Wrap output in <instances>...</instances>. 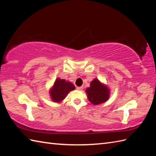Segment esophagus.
Returning a JSON list of instances; mask_svg holds the SVG:
<instances>
[{
  "label": "esophagus",
  "mask_w": 156,
  "mask_h": 156,
  "mask_svg": "<svg viewBox=\"0 0 156 156\" xmlns=\"http://www.w3.org/2000/svg\"><path fill=\"white\" fill-rule=\"evenodd\" d=\"M76 88L79 90H82L83 89V86H79V87H77Z\"/></svg>",
  "instance_id": "1"
}]
</instances>
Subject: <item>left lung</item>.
I'll list each match as a JSON object with an SVG mask.
<instances>
[{"mask_svg": "<svg viewBox=\"0 0 156 156\" xmlns=\"http://www.w3.org/2000/svg\"><path fill=\"white\" fill-rule=\"evenodd\" d=\"M88 99L93 105H98L106 102L109 99L110 91L107 85L95 78L90 82L89 88H86Z\"/></svg>", "mask_w": 156, "mask_h": 156, "instance_id": "left-lung-1", "label": "left lung"}]
</instances>
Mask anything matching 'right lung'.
Returning a JSON list of instances; mask_svg holds the SVG:
<instances>
[{"instance_id": "1", "label": "right lung", "mask_w": 156, "mask_h": 156, "mask_svg": "<svg viewBox=\"0 0 156 156\" xmlns=\"http://www.w3.org/2000/svg\"><path fill=\"white\" fill-rule=\"evenodd\" d=\"M74 89L75 86L72 82L57 78L50 89V96L54 102L60 103L65 99L68 93Z\"/></svg>"}]
</instances>
